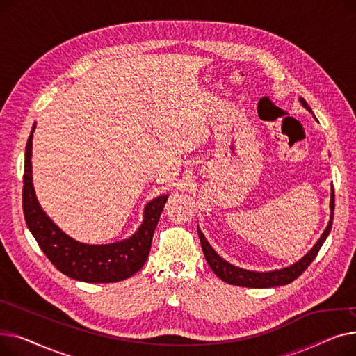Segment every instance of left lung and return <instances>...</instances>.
<instances>
[{"label": "left lung", "mask_w": 356, "mask_h": 356, "mask_svg": "<svg viewBox=\"0 0 356 356\" xmlns=\"http://www.w3.org/2000/svg\"><path fill=\"white\" fill-rule=\"evenodd\" d=\"M300 104L309 111L312 112V115L314 117L312 108L307 105V102L303 98H298ZM333 209H334V192L332 188V193H330V219L327 227L325 229V232L322 234V236L319 238V241L316 242L314 247L302 258L298 259L297 263H294L290 267L282 268V270H274V271H267V273H259V271H250V270H244L235 267L232 264H229L228 261L223 259L222 257H219V254L211 247L209 242L204 238L203 232L199 229L197 227V234L200 238V244H202V251L204 254V258H207L209 267L212 268V271L228 284L232 286H239V287H252V289H268V287H277V286H286L294 280L302 275L306 268L312 264V261L316 258L317 252L322 248L323 242L326 241L330 229H332V223H333Z\"/></svg>", "instance_id": "obj_1"}]
</instances>
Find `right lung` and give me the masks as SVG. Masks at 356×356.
Listing matches in <instances>:
<instances>
[{"label":"right lung","mask_w":356,"mask_h":356,"mask_svg":"<svg viewBox=\"0 0 356 356\" xmlns=\"http://www.w3.org/2000/svg\"><path fill=\"white\" fill-rule=\"evenodd\" d=\"M33 125L26 145L23 211L26 223L50 263L65 275L85 283H115L136 274L147 261L153 234L168 195L148 202L144 220L134 235L106 245H89L66 235L42 209L31 176Z\"/></svg>","instance_id":"right-lung-1"}]
</instances>
